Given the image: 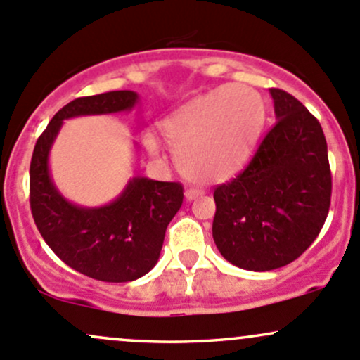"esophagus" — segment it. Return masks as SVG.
Returning <instances> with one entry per match:
<instances>
[{
  "label": "esophagus",
  "mask_w": 360,
  "mask_h": 360,
  "mask_svg": "<svg viewBox=\"0 0 360 360\" xmlns=\"http://www.w3.org/2000/svg\"><path fill=\"white\" fill-rule=\"evenodd\" d=\"M203 191L202 190H195V188H190V190L184 191V196H186L188 202H191V200H196L198 196H202Z\"/></svg>",
  "instance_id": "1"
}]
</instances>
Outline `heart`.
Returning <instances> with one entry per match:
<instances>
[{
  "mask_svg": "<svg viewBox=\"0 0 360 360\" xmlns=\"http://www.w3.org/2000/svg\"><path fill=\"white\" fill-rule=\"evenodd\" d=\"M264 124L266 103L259 91L226 84L184 103L162 120L158 131L190 179L224 183L248 164ZM145 143L157 153L151 136Z\"/></svg>",
  "mask_w": 360,
  "mask_h": 360,
  "instance_id": "obj_1",
  "label": "heart"
}]
</instances>
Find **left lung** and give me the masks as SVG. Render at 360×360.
I'll list each match as a JSON object with an SVG mask.
<instances>
[{
  "mask_svg": "<svg viewBox=\"0 0 360 360\" xmlns=\"http://www.w3.org/2000/svg\"><path fill=\"white\" fill-rule=\"evenodd\" d=\"M276 124L252 162L215 188L212 236L233 266L272 271L293 262L323 229L331 203L328 145L319 120L272 88Z\"/></svg>",
  "mask_w": 360,
  "mask_h": 360,
  "instance_id": "8db88e82",
  "label": "left lung"
}]
</instances>
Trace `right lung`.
Returning a JSON list of instances; mask_svg holds the SVG:
<instances>
[{"instance_id": "add662e5", "label": "right lung", "mask_w": 360, "mask_h": 360, "mask_svg": "<svg viewBox=\"0 0 360 360\" xmlns=\"http://www.w3.org/2000/svg\"><path fill=\"white\" fill-rule=\"evenodd\" d=\"M138 100L134 91H110L70 101L37 138L30 160V210L41 236L67 266L98 281H134L153 269L183 186L136 176L107 205H75L53 183L50 150L63 120L129 112Z\"/></svg>"}]
</instances>
